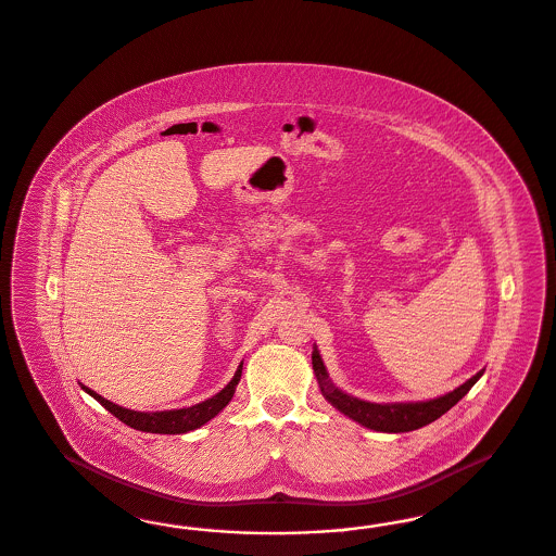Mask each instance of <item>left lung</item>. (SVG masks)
Masks as SVG:
<instances>
[{
  "instance_id": "8db88e82",
  "label": "left lung",
  "mask_w": 556,
  "mask_h": 556,
  "mask_svg": "<svg viewBox=\"0 0 556 556\" xmlns=\"http://www.w3.org/2000/svg\"><path fill=\"white\" fill-rule=\"evenodd\" d=\"M312 367H314V376L320 386V392L328 403L332 404L339 413H343L349 419H353L359 425H364L367 429L380 431V433H406V431H415L421 429L425 425L440 419L443 413H447L454 404L462 401L468 390L479 382L480 376L484 374V369L477 371L470 380L458 386L456 390L431 399V401H417V403H369L362 401L357 396H351L343 392L341 388H337L332 380L328 378L325 362L320 357L318 346L314 345L312 351Z\"/></svg>"
}]
</instances>
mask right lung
I'll return each mask as SVG.
<instances>
[{
  "instance_id": "right-lung-1",
  "label": "right lung",
  "mask_w": 556,
  "mask_h": 556,
  "mask_svg": "<svg viewBox=\"0 0 556 556\" xmlns=\"http://www.w3.org/2000/svg\"><path fill=\"white\" fill-rule=\"evenodd\" d=\"M242 365H238L233 378L228 386H224L215 396H211L203 403L192 404L187 408H173V410H155V413H141V410H131V408H123L118 404L111 403L106 399H102L94 390H90L88 386L79 383L84 392H88L94 401L102 404L109 413H113L118 421L134 427L137 431H146V433H162V435H178V433H187L194 431L201 425L211 421L213 417H217L228 404L231 396L236 392V386L240 382L242 376Z\"/></svg>"
}]
</instances>
